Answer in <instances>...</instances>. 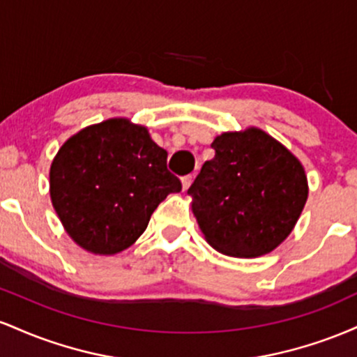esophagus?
<instances>
[{
	"label": "esophagus",
	"instance_id": "esophagus-1",
	"mask_svg": "<svg viewBox=\"0 0 357 357\" xmlns=\"http://www.w3.org/2000/svg\"><path fill=\"white\" fill-rule=\"evenodd\" d=\"M191 181H192V176L191 174H188V176H184V178H181V183H183V190L186 191L188 188L191 186Z\"/></svg>",
	"mask_w": 357,
	"mask_h": 357
}]
</instances>
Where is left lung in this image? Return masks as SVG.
I'll return each instance as SVG.
<instances>
[{
  "label": "left lung",
  "instance_id": "1",
  "mask_svg": "<svg viewBox=\"0 0 357 357\" xmlns=\"http://www.w3.org/2000/svg\"><path fill=\"white\" fill-rule=\"evenodd\" d=\"M188 190L204 238L220 253L255 258L296 227L309 186L301 161L257 127L225 132Z\"/></svg>",
  "mask_w": 357,
  "mask_h": 357
}]
</instances>
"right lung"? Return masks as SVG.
<instances>
[{
	"label": "right lung",
	"instance_id": "add662e5",
	"mask_svg": "<svg viewBox=\"0 0 357 357\" xmlns=\"http://www.w3.org/2000/svg\"><path fill=\"white\" fill-rule=\"evenodd\" d=\"M166 161L146 127L127 119L89 126L68 139L52 162L50 196L72 240L97 255L130 247L159 203L181 191Z\"/></svg>",
	"mask_w": 357,
	"mask_h": 357
}]
</instances>
